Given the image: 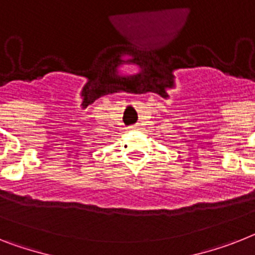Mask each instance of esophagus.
Returning a JSON list of instances; mask_svg holds the SVG:
<instances>
[{
  "label": "esophagus",
  "instance_id": "obj_1",
  "mask_svg": "<svg viewBox=\"0 0 255 255\" xmlns=\"http://www.w3.org/2000/svg\"><path fill=\"white\" fill-rule=\"evenodd\" d=\"M136 128H137V126H136V124H133V126H131V127H129V129H136Z\"/></svg>",
  "mask_w": 255,
  "mask_h": 255
}]
</instances>
